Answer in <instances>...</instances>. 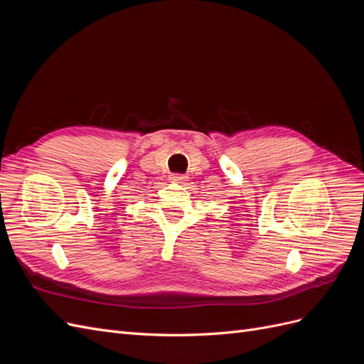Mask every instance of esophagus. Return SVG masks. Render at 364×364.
Returning <instances> with one entry per match:
<instances>
[{
  "label": "esophagus",
  "instance_id": "1",
  "mask_svg": "<svg viewBox=\"0 0 364 364\" xmlns=\"http://www.w3.org/2000/svg\"><path fill=\"white\" fill-rule=\"evenodd\" d=\"M170 179H171L173 182H178V183H183V182H186V176H183V174H173Z\"/></svg>",
  "mask_w": 364,
  "mask_h": 364
}]
</instances>
